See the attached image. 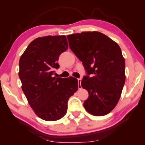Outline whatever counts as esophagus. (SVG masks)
<instances>
[{
    "instance_id": "1",
    "label": "esophagus",
    "mask_w": 145,
    "mask_h": 145,
    "mask_svg": "<svg viewBox=\"0 0 145 145\" xmlns=\"http://www.w3.org/2000/svg\"><path fill=\"white\" fill-rule=\"evenodd\" d=\"M77 80H78V88L80 89L81 88H82V86H81V81H82V79L78 78L77 79Z\"/></svg>"
}]
</instances>
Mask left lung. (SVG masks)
<instances>
[{"instance_id": "1", "label": "left lung", "mask_w": 145, "mask_h": 145, "mask_svg": "<svg viewBox=\"0 0 145 145\" xmlns=\"http://www.w3.org/2000/svg\"><path fill=\"white\" fill-rule=\"evenodd\" d=\"M67 39L86 72L81 82L89 94L84 102L85 110L96 116L109 114L118 104L125 82V63L121 48L98 31L74 33Z\"/></svg>"}]
</instances>
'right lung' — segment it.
<instances>
[{
    "label": "right lung",
    "instance_id": "right-lung-1",
    "mask_svg": "<svg viewBox=\"0 0 145 145\" xmlns=\"http://www.w3.org/2000/svg\"><path fill=\"white\" fill-rule=\"evenodd\" d=\"M68 49L65 35L45 36L29 43L19 61L22 88L35 114L43 120H60L69 98L78 90V80L53 76L61 53Z\"/></svg>",
    "mask_w": 145,
    "mask_h": 145
}]
</instances>
